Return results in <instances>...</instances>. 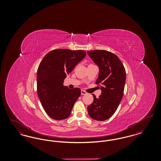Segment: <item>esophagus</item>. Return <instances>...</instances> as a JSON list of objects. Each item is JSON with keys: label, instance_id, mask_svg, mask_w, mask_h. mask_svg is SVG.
Returning <instances> with one entry per match:
<instances>
[{"label": "esophagus", "instance_id": "1", "mask_svg": "<svg viewBox=\"0 0 161 161\" xmlns=\"http://www.w3.org/2000/svg\"><path fill=\"white\" fill-rule=\"evenodd\" d=\"M81 93L82 95H86V94H87V92H86V91H84L83 90H81Z\"/></svg>", "mask_w": 161, "mask_h": 161}]
</instances>
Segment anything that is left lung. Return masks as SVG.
Listing matches in <instances>:
<instances>
[{
    "label": "left lung",
    "instance_id": "left-lung-1",
    "mask_svg": "<svg viewBox=\"0 0 161 161\" xmlns=\"http://www.w3.org/2000/svg\"><path fill=\"white\" fill-rule=\"evenodd\" d=\"M87 54L99 67L96 84L101 94L87 107L89 116L97 121H105L115 114L122 100L126 74L121 61L115 54L105 50H93Z\"/></svg>",
    "mask_w": 161,
    "mask_h": 161
}]
</instances>
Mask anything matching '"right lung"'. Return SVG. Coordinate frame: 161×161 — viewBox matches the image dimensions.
Listing matches in <instances>:
<instances>
[{
  "label": "right lung",
  "instance_id": "right-lung-1",
  "mask_svg": "<svg viewBox=\"0 0 161 161\" xmlns=\"http://www.w3.org/2000/svg\"><path fill=\"white\" fill-rule=\"evenodd\" d=\"M84 51L57 49L48 53L38 66L37 89L39 100L46 114L55 120L68 118L80 89L64 86V80L86 56Z\"/></svg>",
  "mask_w": 161,
  "mask_h": 161
}]
</instances>
